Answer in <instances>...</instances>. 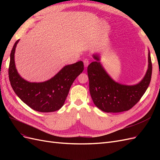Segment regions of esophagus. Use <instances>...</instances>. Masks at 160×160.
<instances>
[{
  "mask_svg": "<svg viewBox=\"0 0 160 160\" xmlns=\"http://www.w3.org/2000/svg\"><path fill=\"white\" fill-rule=\"evenodd\" d=\"M83 63H84L85 67H88V66L89 65V61L88 59H85L83 60Z\"/></svg>",
  "mask_w": 160,
  "mask_h": 160,
  "instance_id": "esophagus-1",
  "label": "esophagus"
}]
</instances>
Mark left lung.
<instances>
[{
    "mask_svg": "<svg viewBox=\"0 0 160 160\" xmlns=\"http://www.w3.org/2000/svg\"><path fill=\"white\" fill-rule=\"evenodd\" d=\"M95 61L88 67L89 91L94 104L107 113L128 111L136 104L146 91L151 81L152 64L148 51V68L142 81L133 85L115 81L100 62L98 54L93 55Z\"/></svg>",
    "mask_w": 160,
    "mask_h": 160,
    "instance_id": "obj_1",
    "label": "left lung"
}]
</instances>
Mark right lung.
<instances>
[{"instance_id":"add662e5","label":"right lung","mask_w":160,"mask_h":160,"mask_svg":"<svg viewBox=\"0 0 160 160\" xmlns=\"http://www.w3.org/2000/svg\"><path fill=\"white\" fill-rule=\"evenodd\" d=\"M18 41H17L12 47L8 68L12 89L24 103L35 111L48 113L59 110L64 105L73 81L83 72V62L80 61L65 65L46 81H27L18 74L14 62V52Z\"/></svg>"}]
</instances>
